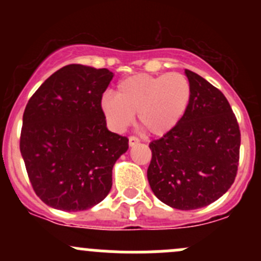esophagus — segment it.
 <instances>
[{
  "label": "esophagus",
  "mask_w": 261,
  "mask_h": 261,
  "mask_svg": "<svg viewBox=\"0 0 261 261\" xmlns=\"http://www.w3.org/2000/svg\"><path fill=\"white\" fill-rule=\"evenodd\" d=\"M139 143H140V140H139L136 136H130V138H128V145L130 146H135L136 144H139Z\"/></svg>",
  "instance_id": "obj_1"
}]
</instances>
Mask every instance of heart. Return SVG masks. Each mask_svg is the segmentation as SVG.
Returning <instances> with one entry per match:
<instances>
[{
	"instance_id": "b5f03b06",
	"label": "heart",
	"mask_w": 261,
	"mask_h": 261,
	"mask_svg": "<svg viewBox=\"0 0 261 261\" xmlns=\"http://www.w3.org/2000/svg\"><path fill=\"white\" fill-rule=\"evenodd\" d=\"M192 87L181 73L131 75L117 84L116 94L101 97V110L115 131H122L138 114L139 123L149 134L162 136L180 122L188 110Z\"/></svg>"
}]
</instances>
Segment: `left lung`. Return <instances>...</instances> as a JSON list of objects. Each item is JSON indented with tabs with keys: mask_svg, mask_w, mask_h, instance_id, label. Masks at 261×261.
I'll return each instance as SVG.
<instances>
[{
	"mask_svg": "<svg viewBox=\"0 0 261 261\" xmlns=\"http://www.w3.org/2000/svg\"><path fill=\"white\" fill-rule=\"evenodd\" d=\"M192 87L188 110L163 138L149 144L147 180L155 196L183 211L217 201L235 180L240 128L222 92L186 69Z\"/></svg>",
	"mask_w": 261,
	"mask_h": 261,
	"instance_id": "obj_1",
	"label": "left lung"
}]
</instances>
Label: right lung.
<instances>
[{
	"instance_id": "add662e5",
	"label": "right lung",
	"mask_w": 261,
	"mask_h": 261,
	"mask_svg": "<svg viewBox=\"0 0 261 261\" xmlns=\"http://www.w3.org/2000/svg\"><path fill=\"white\" fill-rule=\"evenodd\" d=\"M112 77L106 68L65 65L26 105L20 151L36 196L53 208L84 211L111 191L112 168L128 149L101 110Z\"/></svg>"
}]
</instances>
